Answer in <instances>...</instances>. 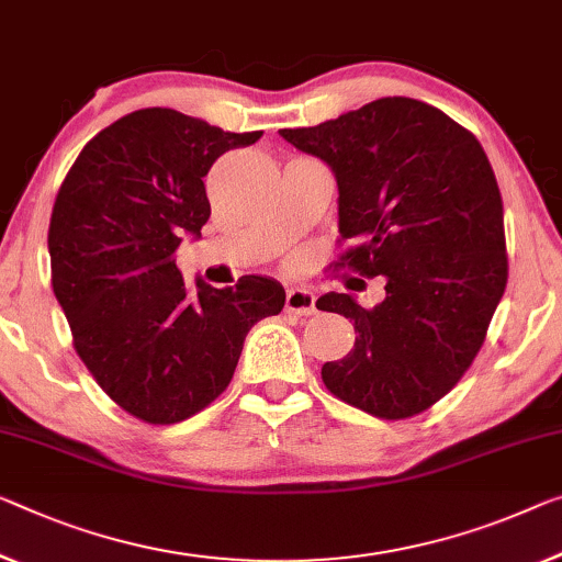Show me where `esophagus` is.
<instances>
[{"label":"esophagus","instance_id":"obj_1","mask_svg":"<svg viewBox=\"0 0 562 562\" xmlns=\"http://www.w3.org/2000/svg\"><path fill=\"white\" fill-rule=\"evenodd\" d=\"M284 310H288V313H297V315L315 313V295L310 290L292 288V290H288V295H284Z\"/></svg>","mask_w":562,"mask_h":562}]
</instances>
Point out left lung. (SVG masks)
Here are the masks:
<instances>
[{"label": "left lung", "mask_w": 562, "mask_h": 562, "mask_svg": "<svg viewBox=\"0 0 562 562\" xmlns=\"http://www.w3.org/2000/svg\"><path fill=\"white\" fill-rule=\"evenodd\" d=\"M280 136L338 179V247H348L330 267L386 278L375 307L346 292L315 303L356 328L350 353L323 366L325 389L389 422L426 412L469 371L505 295V216L487 154L414 98H379Z\"/></svg>", "instance_id": "obj_1"}]
</instances>
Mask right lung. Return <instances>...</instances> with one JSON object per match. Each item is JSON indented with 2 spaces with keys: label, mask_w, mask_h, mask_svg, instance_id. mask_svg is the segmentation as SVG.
I'll return each mask as SVG.
<instances>
[{
  "label": "right lung",
  "mask_w": 562,
  "mask_h": 562,
  "mask_svg": "<svg viewBox=\"0 0 562 562\" xmlns=\"http://www.w3.org/2000/svg\"><path fill=\"white\" fill-rule=\"evenodd\" d=\"M259 138L144 108L90 138L57 191L47 247L75 353L140 422L179 424L222 396L249 328L284 307L282 284L257 274L196 280L194 295L173 259L212 214V164Z\"/></svg>",
  "instance_id": "1"
}]
</instances>
